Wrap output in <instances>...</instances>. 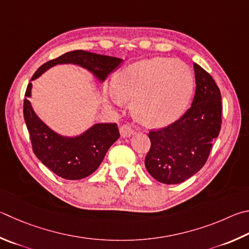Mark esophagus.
<instances>
[{"label": "esophagus", "mask_w": 249, "mask_h": 249, "mask_svg": "<svg viewBox=\"0 0 249 249\" xmlns=\"http://www.w3.org/2000/svg\"><path fill=\"white\" fill-rule=\"evenodd\" d=\"M135 132H136V127H135L133 124H129V123H126L124 125H122L121 128H120L121 136L123 138L130 137L132 135L135 134Z\"/></svg>", "instance_id": "esophagus-1"}]
</instances>
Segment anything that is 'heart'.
I'll return each mask as SVG.
<instances>
[{
  "instance_id": "obj_1",
  "label": "heart",
  "mask_w": 249,
  "mask_h": 249,
  "mask_svg": "<svg viewBox=\"0 0 249 249\" xmlns=\"http://www.w3.org/2000/svg\"><path fill=\"white\" fill-rule=\"evenodd\" d=\"M193 86V74L185 63L153 57L120 71L113 78V88L106 91V98L117 106L133 100V113L140 122L161 127L182 115Z\"/></svg>"
}]
</instances>
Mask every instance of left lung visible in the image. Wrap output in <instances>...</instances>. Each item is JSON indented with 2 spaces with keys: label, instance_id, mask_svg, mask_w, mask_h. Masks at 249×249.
Instances as JSON below:
<instances>
[{
  "label": "left lung",
  "instance_id": "left-lung-1",
  "mask_svg": "<svg viewBox=\"0 0 249 249\" xmlns=\"http://www.w3.org/2000/svg\"><path fill=\"white\" fill-rule=\"evenodd\" d=\"M196 92L192 107L174 123L151 129L150 150L144 166L163 184H179L196 174L207 162L222 123L221 92L209 73L194 64Z\"/></svg>",
  "mask_w": 249,
  "mask_h": 249
}]
</instances>
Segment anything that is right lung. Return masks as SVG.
Returning <instances> with one entry per match:
<instances>
[{
    "mask_svg": "<svg viewBox=\"0 0 249 249\" xmlns=\"http://www.w3.org/2000/svg\"><path fill=\"white\" fill-rule=\"evenodd\" d=\"M122 58L101 55L83 50L67 52L44 63L34 74L31 80L38 78L50 67L57 64H77L105 80L122 63ZM33 84L27 86L24 100V119L36 157L53 173L65 179H81L96 171L107 151L120 137L116 123L93 125L77 137H63L54 133L36 115L29 100Z\"/></svg>",
    "mask_w": 249,
    "mask_h": 249,
    "instance_id": "1",
    "label": "right lung"
}]
</instances>
